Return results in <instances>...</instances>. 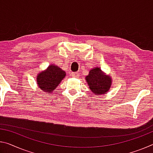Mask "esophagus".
I'll return each mask as SVG.
<instances>
[{
	"mask_svg": "<svg viewBox=\"0 0 153 153\" xmlns=\"http://www.w3.org/2000/svg\"><path fill=\"white\" fill-rule=\"evenodd\" d=\"M71 76H73V77H79V74L78 73H77V72H73L72 74H71Z\"/></svg>",
	"mask_w": 153,
	"mask_h": 153,
	"instance_id": "esophagus-1",
	"label": "esophagus"
}]
</instances>
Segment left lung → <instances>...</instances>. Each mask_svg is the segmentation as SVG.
<instances>
[{
  "instance_id": "obj_1",
  "label": "left lung",
  "mask_w": 153,
  "mask_h": 153,
  "mask_svg": "<svg viewBox=\"0 0 153 153\" xmlns=\"http://www.w3.org/2000/svg\"><path fill=\"white\" fill-rule=\"evenodd\" d=\"M86 79L91 91L98 95L107 93L111 87L110 77L104 76L100 68L96 67L91 69Z\"/></svg>"
}]
</instances>
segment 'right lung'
I'll return each instance as SVG.
<instances>
[{
	"label": "right lung",
	"mask_w": 153,
	"mask_h": 153,
	"mask_svg": "<svg viewBox=\"0 0 153 153\" xmlns=\"http://www.w3.org/2000/svg\"><path fill=\"white\" fill-rule=\"evenodd\" d=\"M65 72L54 65H50L46 71L40 73L37 76V82L41 90L51 93L60 83L65 77Z\"/></svg>",
	"instance_id": "add662e5"
}]
</instances>
